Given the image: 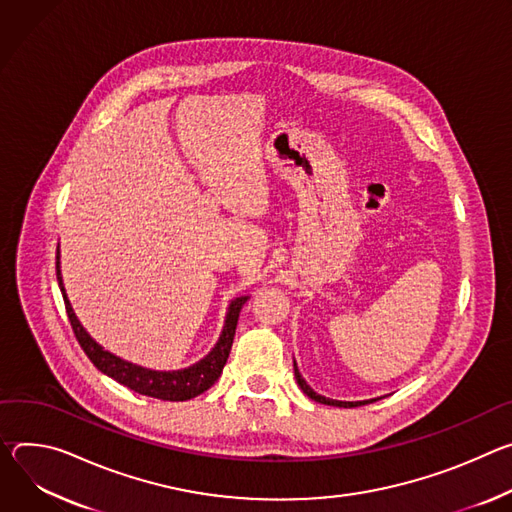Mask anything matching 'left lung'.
Here are the masks:
<instances>
[{
    "instance_id": "1",
    "label": "left lung",
    "mask_w": 512,
    "mask_h": 512,
    "mask_svg": "<svg viewBox=\"0 0 512 512\" xmlns=\"http://www.w3.org/2000/svg\"><path fill=\"white\" fill-rule=\"evenodd\" d=\"M295 378H297V382H299V386H301V390L309 396V399H313V401H317V403H321V405H333V407H344V409H352V407H360V405H368V403H372V401H378V399H372V401H333V399H325V396H321V394H317L307 382H305V378L301 376V372H299V368H297V364H295Z\"/></svg>"
}]
</instances>
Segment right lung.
I'll return each instance as SVG.
<instances>
[{
  "label": "right lung",
  "mask_w": 512,
  "mask_h": 512,
  "mask_svg": "<svg viewBox=\"0 0 512 512\" xmlns=\"http://www.w3.org/2000/svg\"><path fill=\"white\" fill-rule=\"evenodd\" d=\"M61 254L56 250V278H59V287L65 299V307H67V315L71 321V327L75 331L77 342L81 344L83 352L87 354V358L95 364L97 370H101L103 374H107L109 378H113L116 382L128 386L130 390L138 392V394H146L152 396V399H160V401H189L193 396L205 392L207 388H211L215 384V380L221 376V370L227 362V356H230L232 344H234V335H236V325H238V317L240 311L244 307V303L248 301V297H238L227 307V315H225V323H223V331L217 339L215 348L197 364L183 368V370H168V372H160V370H150L138 364H132L128 360L118 358L116 354H111L107 350H103L95 339L83 329V325L79 323L67 293H65V285H63V276H61Z\"/></svg>",
  "instance_id": "obj_1"
}]
</instances>
